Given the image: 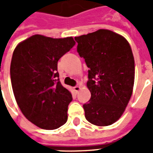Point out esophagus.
Instances as JSON below:
<instances>
[{
	"label": "esophagus",
	"instance_id": "esophagus-1",
	"mask_svg": "<svg viewBox=\"0 0 153 153\" xmlns=\"http://www.w3.org/2000/svg\"><path fill=\"white\" fill-rule=\"evenodd\" d=\"M80 89H81V88H80L79 85H77V86L74 87V90L75 91V93H78Z\"/></svg>",
	"mask_w": 153,
	"mask_h": 153
}]
</instances>
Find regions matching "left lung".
Here are the masks:
<instances>
[{"label": "left lung", "mask_w": 153, "mask_h": 153, "mask_svg": "<svg viewBox=\"0 0 153 153\" xmlns=\"http://www.w3.org/2000/svg\"><path fill=\"white\" fill-rule=\"evenodd\" d=\"M77 51L88 70V102L83 105L85 118L98 126L118 120L131 97L134 83V59L124 37L99 29L75 37Z\"/></svg>", "instance_id": "left-lung-1"}]
</instances>
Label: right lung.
I'll return each instance as SVG.
<instances>
[{
	"label": "right lung",
	"mask_w": 153,
	"mask_h": 153,
	"mask_svg": "<svg viewBox=\"0 0 153 153\" xmlns=\"http://www.w3.org/2000/svg\"><path fill=\"white\" fill-rule=\"evenodd\" d=\"M74 45L72 37L36 34L13 52L10 79L15 100L25 117L39 128L56 129L66 123L72 95L60 83L57 63Z\"/></svg>",
	"instance_id": "right-lung-1"
}]
</instances>
